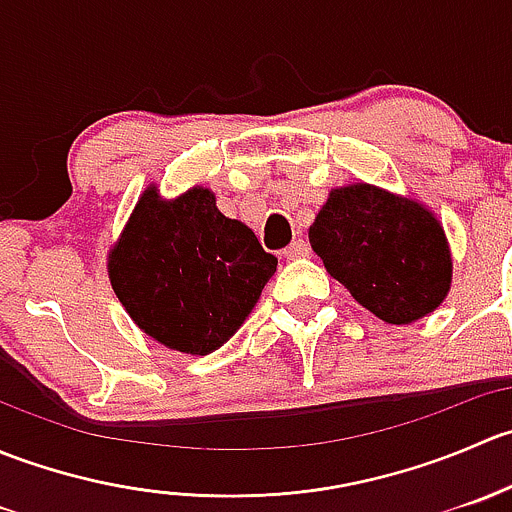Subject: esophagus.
<instances>
[{
    "label": "esophagus",
    "instance_id": "obj_1",
    "mask_svg": "<svg viewBox=\"0 0 512 512\" xmlns=\"http://www.w3.org/2000/svg\"><path fill=\"white\" fill-rule=\"evenodd\" d=\"M282 255H285L287 260H302V257L309 255V245L304 240H294L292 245H289L287 250L282 252Z\"/></svg>",
    "mask_w": 512,
    "mask_h": 512
}]
</instances>
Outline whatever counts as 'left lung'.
Masks as SVG:
<instances>
[{
  "instance_id": "8db88e82",
  "label": "left lung",
  "mask_w": 512,
  "mask_h": 512,
  "mask_svg": "<svg viewBox=\"0 0 512 512\" xmlns=\"http://www.w3.org/2000/svg\"><path fill=\"white\" fill-rule=\"evenodd\" d=\"M309 242L349 294L386 324H411L451 292L446 230L428 205L371 183L329 190Z\"/></svg>"
}]
</instances>
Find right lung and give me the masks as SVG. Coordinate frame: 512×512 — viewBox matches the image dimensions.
Returning a JSON list of instances; mask_svg holds the SVG:
<instances>
[{
  "label": "right lung",
  "mask_w": 512,
  "mask_h": 512,
  "mask_svg": "<svg viewBox=\"0 0 512 512\" xmlns=\"http://www.w3.org/2000/svg\"><path fill=\"white\" fill-rule=\"evenodd\" d=\"M106 270L146 337L205 356L245 324L277 257L242 220L220 213L210 188L163 198L158 185H148L108 250Z\"/></svg>",
  "instance_id": "1"
}]
</instances>
